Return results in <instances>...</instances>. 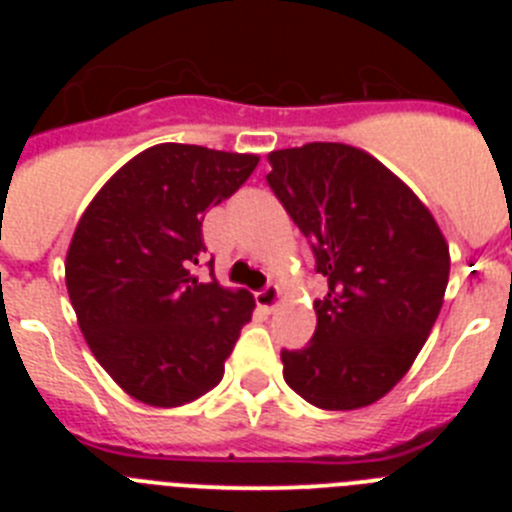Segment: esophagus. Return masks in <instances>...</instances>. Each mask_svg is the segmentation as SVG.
<instances>
[{
  "label": "esophagus",
  "instance_id": "obj_1",
  "mask_svg": "<svg viewBox=\"0 0 512 512\" xmlns=\"http://www.w3.org/2000/svg\"><path fill=\"white\" fill-rule=\"evenodd\" d=\"M279 300H282V289L274 287V284H269V287H264L261 292H256V305L266 312L274 310V307L279 305Z\"/></svg>",
  "mask_w": 512,
  "mask_h": 512
}]
</instances>
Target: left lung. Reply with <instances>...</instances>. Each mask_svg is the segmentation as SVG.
<instances>
[{
    "mask_svg": "<svg viewBox=\"0 0 512 512\" xmlns=\"http://www.w3.org/2000/svg\"><path fill=\"white\" fill-rule=\"evenodd\" d=\"M266 182L315 253L328 295L284 379L323 410L366 408L413 366L441 312L449 243L418 194L382 161L346 143L269 153Z\"/></svg>",
    "mask_w": 512,
    "mask_h": 512,
    "instance_id": "left-lung-1",
    "label": "left lung"
}]
</instances>
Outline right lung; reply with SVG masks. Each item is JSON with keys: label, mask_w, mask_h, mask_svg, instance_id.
Masks as SVG:
<instances>
[{"label": "right lung", "mask_w": 512, "mask_h": 512, "mask_svg": "<svg viewBox=\"0 0 512 512\" xmlns=\"http://www.w3.org/2000/svg\"><path fill=\"white\" fill-rule=\"evenodd\" d=\"M256 164L253 153L158 143L115 171L76 225L66 253L76 320L104 372L143 405L207 395L251 320V292L202 282L194 266L205 212Z\"/></svg>", "instance_id": "1"}]
</instances>
